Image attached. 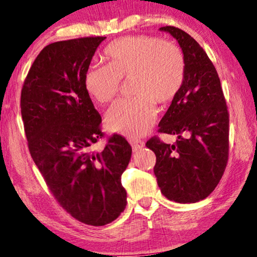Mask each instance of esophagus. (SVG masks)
<instances>
[{
	"instance_id": "esophagus-1",
	"label": "esophagus",
	"mask_w": 257,
	"mask_h": 257,
	"mask_svg": "<svg viewBox=\"0 0 257 257\" xmlns=\"http://www.w3.org/2000/svg\"><path fill=\"white\" fill-rule=\"evenodd\" d=\"M129 143L132 145L133 150H134V152H138V150L142 149L143 147H145V142H143L142 140H139V139H131L129 140Z\"/></svg>"
}]
</instances>
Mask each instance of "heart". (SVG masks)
Returning <instances> with one entry per match:
<instances>
[{"mask_svg": "<svg viewBox=\"0 0 257 257\" xmlns=\"http://www.w3.org/2000/svg\"><path fill=\"white\" fill-rule=\"evenodd\" d=\"M108 64L89 66L84 74L87 93L105 104L117 96L123 78L131 82V98L109 109L105 124L128 138L148 133L156 119V105L174 101L186 80V60L176 44L157 36H124L104 49Z\"/></svg>", "mask_w": 257, "mask_h": 257, "instance_id": "1", "label": "heart"}]
</instances>
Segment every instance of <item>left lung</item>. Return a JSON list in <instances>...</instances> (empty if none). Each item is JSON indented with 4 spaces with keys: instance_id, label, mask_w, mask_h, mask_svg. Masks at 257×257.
I'll use <instances>...</instances> for the list:
<instances>
[{
    "instance_id": "obj_1",
    "label": "left lung",
    "mask_w": 257,
    "mask_h": 257,
    "mask_svg": "<svg viewBox=\"0 0 257 257\" xmlns=\"http://www.w3.org/2000/svg\"><path fill=\"white\" fill-rule=\"evenodd\" d=\"M175 37L186 60L182 90L159 124L176 135L174 145L153 136L146 146L156 155L154 173L162 194L179 203L206 198L220 182L229 156V112L220 77L203 48L176 27L160 28Z\"/></svg>"
}]
</instances>
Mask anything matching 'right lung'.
<instances>
[{
	"label": "right lung",
	"mask_w": 257,
	"mask_h": 257,
	"mask_svg": "<svg viewBox=\"0 0 257 257\" xmlns=\"http://www.w3.org/2000/svg\"><path fill=\"white\" fill-rule=\"evenodd\" d=\"M104 36L48 44L34 61L21 90V115L29 153L50 193L74 218L104 225L126 204L121 176L132 147L118 134L103 150L101 116L84 88V74Z\"/></svg>",
	"instance_id": "right-lung-1"
}]
</instances>
